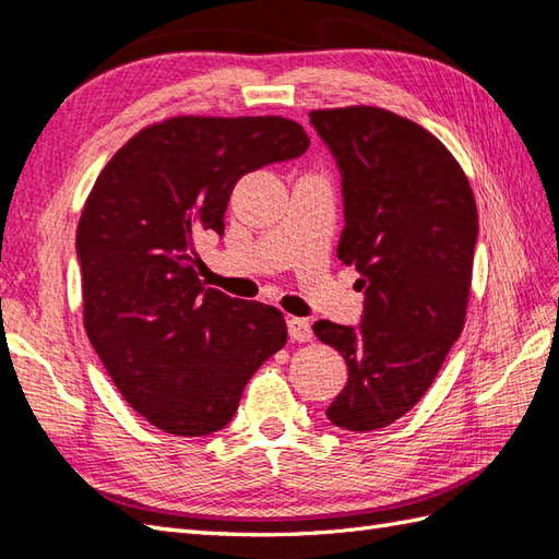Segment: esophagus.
<instances>
[{"label": "esophagus", "mask_w": 559, "mask_h": 559, "mask_svg": "<svg viewBox=\"0 0 559 559\" xmlns=\"http://www.w3.org/2000/svg\"><path fill=\"white\" fill-rule=\"evenodd\" d=\"M288 334L293 341H300V343H307L312 341V324L310 319H302V317H290L288 319Z\"/></svg>", "instance_id": "1"}]
</instances>
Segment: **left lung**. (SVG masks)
Instances as JSON below:
<instances>
[{"label":"left lung","mask_w":559,"mask_h":559,"mask_svg":"<svg viewBox=\"0 0 559 559\" xmlns=\"http://www.w3.org/2000/svg\"><path fill=\"white\" fill-rule=\"evenodd\" d=\"M310 122L341 173L338 259L365 293L358 326H312L348 365L326 418L370 432L423 399L461 336L478 209L454 156L406 117L355 105L314 110Z\"/></svg>","instance_id":"left-lung-1"}]
</instances>
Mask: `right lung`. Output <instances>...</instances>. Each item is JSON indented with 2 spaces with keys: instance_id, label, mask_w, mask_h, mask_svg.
I'll return each mask as SVG.
<instances>
[{
  "instance_id": "1",
  "label": "right lung",
  "mask_w": 559,
  "mask_h": 559,
  "mask_svg": "<svg viewBox=\"0 0 559 559\" xmlns=\"http://www.w3.org/2000/svg\"><path fill=\"white\" fill-rule=\"evenodd\" d=\"M286 117H173L141 129L93 185L76 228L83 326L124 401L158 430L204 437L286 346L271 305L199 281L194 242L223 235L242 175L302 156Z\"/></svg>"
}]
</instances>
